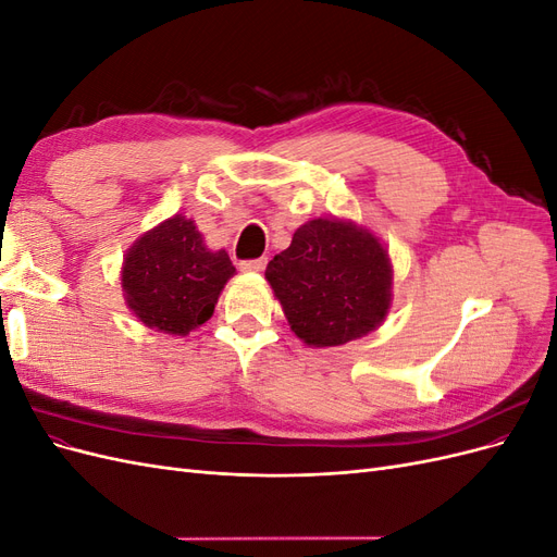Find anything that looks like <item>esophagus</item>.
<instances>
[{"instance_id":"esophagus-1","label":"esophagus","mask_w":557,"mask_h":557,"mask_svg":"<svg viewBox=\"0 0 557 557\" xmlns=\"http://www.w3.org/2000/svg\"><path fill=\"white\" fill-rule=\"evenodd\" d=\"M264 264H267V260L264 258H260V260H244L242 264H239V269H242V272H262V269H264Z\"/></svg>"}]
</instances>
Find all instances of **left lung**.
Returning <instances> with one entry per match:
<instances>
[{
    "mask_svg": "<svg viewBox=\"0 0 557 557\" xmlns=\"http://www.w3.org/2000/svg\"><path fill=\"white\" fill-rule=\"evenodd\" d=\"M264 278L290 330L313 348L374 332L393 307V262L372 230L342 218L299 225Z\"/></svg>",
    "mask_w": 557,
    "mask_h": 557,
    "instance_id": "left-lung-1",
    "label": "left lung"
}]
</instances>
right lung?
<instances>
[{"mask_svg":"<svg viewBox=\"0 0 557 557\" xmlns=\"http://www.w3.org/2000/svg\"><path fill=\"white\" fill-rule=\"evenodd\" d=\"M234 272L227 252L207 248L193 218L176 213L127 248L121 285L146 327L185 336L213 315Z\"/></svg>","mask_w":557,"mask_h":557,"instance_id":"1","label":"right lung"}]
</instances>
